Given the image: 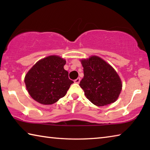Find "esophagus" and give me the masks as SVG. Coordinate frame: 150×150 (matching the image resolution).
I'll use <instances>...</instances> for the list:
<instances>
[{"instance_id": "1", "label": "esophagus", "mask_w": 150, "mask_h": 150, "mask_svg": "<svg viewBox=\"0 0 150 150\" xmlns=\"http://www.w3.org/2000/svg\"><path fill=\"white\" fill-rule=\"evenodd\" d=\"M80 81H81V79L79 77H78L77 79H76L75 80H74L75 83H77V84H79V83H80Z\"/></svg>"}]
</instances>
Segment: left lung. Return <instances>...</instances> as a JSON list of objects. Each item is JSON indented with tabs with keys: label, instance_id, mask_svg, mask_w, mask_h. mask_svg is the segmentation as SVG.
<instances>
[{
	"label": "left lung",
	"instance_id": "1",
	"mask_svg": "<svg viewBox=\"0 0 150 150\" xmlns=\"http://www.w3.org/2000/svg\"><path fill=\"white\" fill-rule=\"evenodd\" d=\"M84 77L79 85L85 95L96 106H106L118 99L122 83L115 69L100 57L81 59Z\"/></svg>",
	"mask_w": 150,
	"mask_h": 150
}]
</instances>
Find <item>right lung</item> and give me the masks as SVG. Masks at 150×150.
<instances>
[{"label": "right lung", "instance_id": "right-lung-1", "mask_svg": "<svg viewBox=\"0 0 150 150\" xmlns=\"http://www.w3.org/2000/svg\"><path fill=\"white\" fill-rule=\"evenodd\" d=\"M65 59L50 55L39 60L25 75L24 83L33 99L42 105H52L67 93L73 81L64 69Z\"/></svg>", "mask_w": 150, "mask_h": 150}]
</instances>
